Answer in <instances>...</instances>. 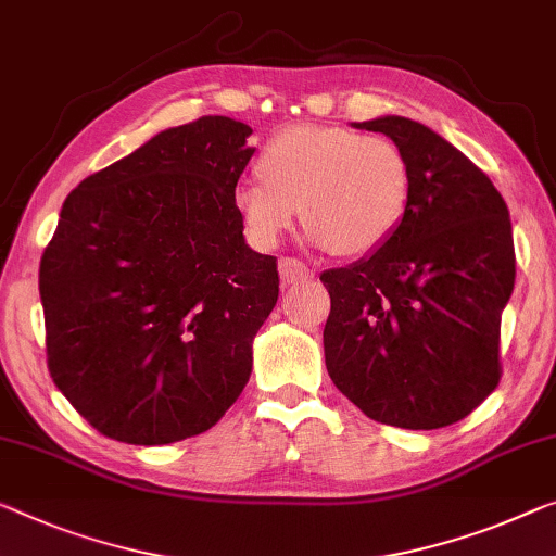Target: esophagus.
Segmentation results:
<instances>
[{"instance_id": "obj_1", "label": "esophagus", "mask_w": 556, "mask_h": 556, "mask_svg": "<svg viewBox=\"0 0 556 556\" xmlns=\"http://www.w3.org/2000/svg\"><path fill=\"white\" fill-rule=\"evenodd\" d=\"M278 273H280V280H283V286L301 283V280H307V278L315 276V273L298 258H280L278 261Z\"/></svg>"}]
</instances>
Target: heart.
<instances>
[{
  "instance_id": "b5f03b06",
  "label": "heart",
  "mask_w": 556,
  "mask_h": 556,
  "mask_svg": "<svg viewBox=\"0 0 556 556\" xmlns=\"http://www.w3.org/2000/svg\"><path fill=\"white\" fill-rule=\"evenodd\" d=\"M258 178L233 189V211L255 245L270 249L301 208L313 243L338 255L378 251L405 218L413 168L388 136L343 126H290L261 151Z\"/></svg>"
}]
</instances>
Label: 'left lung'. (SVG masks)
<instances>
[{
  "label": "left lung",
  "mask_w": 556,
  "mask_h": 556,
  "mask_svg": "<svg viewBox=\"0 0 556 556\" xmlns=\"http://www.w3.org/2000/svg\"><path fill=\"white\" fill-rule=\"evenodd\" d=\"M405 151L413 193L378 251L320 276L336 388L405 430L463 420L500 382V323L515 288L507 203L463 151L405 116L353 124Z\"/></svg>",
  "instance_id": "left-lung-1"
}]
</instances>
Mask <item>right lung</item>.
<instances>
[{
  "mask_svg": "<svg viewBox=\"0 0 556 556\" xmlns=\"http://www.w3.org/2000/svg\"><path fill=\"white\" fill-rule=\"evenodd\" d=\"M251 134L228 116L174 126L66 195L39 266L49 372L111 440L206 432L251 378L278 301L276 258L230 201Z\"/></svg>",
  "mask_w": 556,
  "mask_h": 556,
  "instance_id": "obj_1",
  "label": "right lung"
}]
</instances>
